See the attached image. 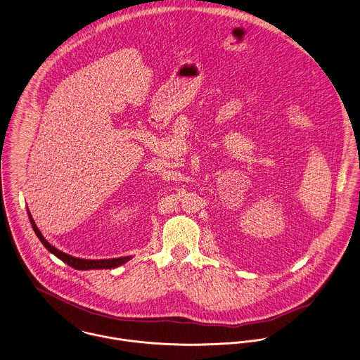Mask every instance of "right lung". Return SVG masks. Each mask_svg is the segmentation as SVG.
<instances>
[{
  "label": "right lung",
  "mask_w": 360,
  "mask_h": 360,
  "mask_svg": "<svg viewBox=\"0 0 360 360\" xmlns=\"http://www.w3.org/2000/svg\"><path fill=\"white\" fill-rule=\"evenodd\" d=\"M29 219L32 224V228L34 231V233L37 235V238L40 239V242L44 245V248L53 253L54 256H57L60 260H63L64 263H67L68 266L73 267L75 270H100V269H115L120 267L121 264H125L127 262L131 260V256H125V257H115V259H100V260H90V259H80V257H75L71 255H67L61 250H58L57 248H54L53 245L49 243V240H46V238L41 235L40 229L37 228L34 219L32 218L30 212L27 210Z\"/></svg>",
  "instance_id": "add662e5"
}]
</instances>
